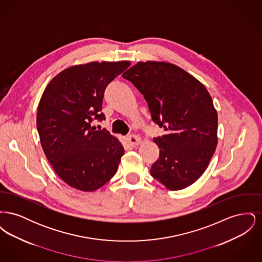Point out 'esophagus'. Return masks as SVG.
<instances>
[{
  "label": "esophagus",
  "mask_w": 262,
  "mask_h": 262,
  "mask_svg": "<svg viewBox=\"0 0 262 262\" xmlns=\"http://www.w3.org/2000/svg\"><path fill=\"white\" fill-rule=\"evenodd\" d=\"M125 139H126V142H127L128 146H132V147L137 146V144H139L140 141H141V138L137 137L136 135H129V136L125 137Z\"/></svg>",
  "instance_id": "1"
}]
</instances>
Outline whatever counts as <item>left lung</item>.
Wrapping results in <instances>:
<instances>
[{
    "instance_id": "left-lung-1",
    "label": "left lung",
    "mask_w": 262,
    "mask_h": 262,
    "mask_svg": "<svg viewBox=\"0 0 262 262\" xmlns=\"http://www.w3.org/2000/svg\"><path fill=\"white\" fill-rule=\"evenodd\" d=\"M143 95L152 121L168 130L153 140L160 149L151 176L170 190L192 185L215 152L218 115L205 86L167 62H138L123 74Z\"/></svg>"
}]
</instances>
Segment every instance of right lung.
<instances>
[{
  "label": "right lung",
  "mask_w": 262,
  "mask_h": 262,
  "mask_svg": "<svg viewBox=\"0 0 262 262\" xmlns=\"http://www.w3.org/2000/svg\"><path fill=\"white\" fill-rule=\"evenodd\" d=\"M127 61L91 62L56 75L39 102L36 125L43 151L62 181L82 191H94L116 174L125 149L106 129L95 130L93 119L105 116L106 86L129 67Z\"/></svg>",
  "instance_id": "right-lung-1"
}]
</instances>
